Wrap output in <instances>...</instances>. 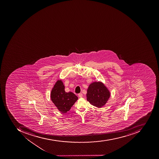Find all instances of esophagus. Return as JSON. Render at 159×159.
I'll return each instance as SVG.
<instances>
[{
	"label": "esophagus",
	"mask_w": 159,
	"mask_h": 159,
	"mask_svg": "<svg viewBox=\"0 0 159 159\" xmlns=\"http://www.w3.org/2000/svg\"><path fill=\"white\" fill-rule=\"evenodd\" d=\"M78 96H79L80 98H82L83 97V94L82 93H79L78 94Z\"/></svg>",
	"instance_id": "1"
}]
</instances>
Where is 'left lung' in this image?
I'll return each instance as SVG.
<instances>
[{
  "label": "left lung",
  "mask_w": 159,
  "mask_h": 159,
  "mask_svg": "<svg viewBox=\"0 0 159 159\" xmlns=\"http://www.w3.org/2000/svg\"><path fill=\"white\" fill-rule=\"evenodd\" d=\"M110 96L109 90L101 82L92 83L87 90V101L98 108L105 106Z\"/></svg>",
  "instance_id": "left-lung-1"
}]
</instances>
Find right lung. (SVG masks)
<instances>
[{
	"label": "right lung",
	"mask_w": 159,
	"mask_h": 159,
	"mask_svg": "<svg viewBox=\"0 0 159 159\" xmlns=\"http://www.w3.org/2000/svg\"><path fill=\"white\" fill-rule=\"evenodd\" d=\"M51 98L59 111L62 113L69 111L78 100V97L73 93L65 91V86L61 80H58L54 84L51 91Z\"/></svg>",
	"instance_id": "1"
}]
</instances>
